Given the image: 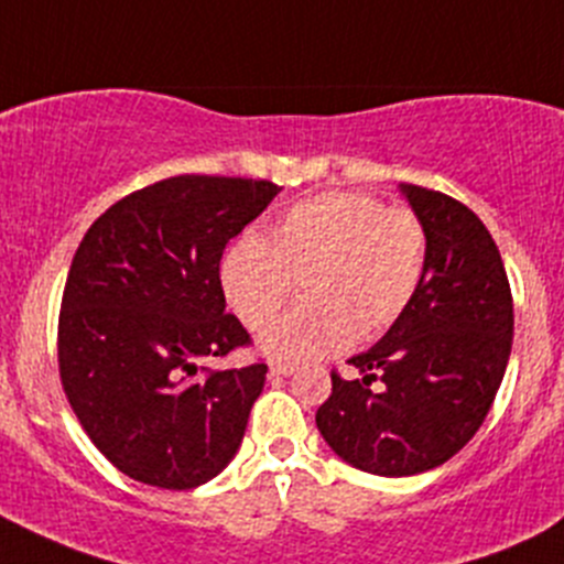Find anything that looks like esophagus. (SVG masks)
<instances>
[{
  "instance_id": "obj_1",
  "label": "esophagus",
  "mask_w": 564,
  "mask_h": 564,
  "mask_svg": "<svg viewBox=\"0 0 564 564\" xmlns=\"http://www.w3.org/2000/svg\"><path fill=\"white\" fill-rule=\"evenodd\" d=\"M294 373V366H289V362H272L270 366V377H292Z\"/></svg>"
}]
</instances>
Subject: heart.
Instances as JSON below:
<instances>
[{
  "mask_svg": "<svg viewBox=\"0 0 564 564\" xmlns=\"http://www.w3.org/2000/svg\"><path fill=\"white\" fill-rule=\"evenodd\" d=\"M425 267V229L412 209L366 193L292 204L267 237L242 231L220 259V286L248 329H264L297 292L303 305L261 335L278 362H311L377 338L409 308Z\"/></svg>",
  "mask_w": 564,
  "mask_h": 564,
  "instance_id": "1",
  "label": "heart"
}]
</instances>
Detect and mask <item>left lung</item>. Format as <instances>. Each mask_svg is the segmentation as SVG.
<instances>
[{
  "label": "left lung",
  "instance_id": "obj_1",
  "mask_svg": "<svg viewBox=\"0 0 564 564\" xmlns=\"http://www.w3.org/2000/svg\"><path fill=\"white\" fill-rule=\"evenodd\" d=\"M425 229L423 281L377 346L351 357L318 406L324 442L346 464L409 477L453 458L486 420L513 346V294L497 242L466 204L401 185ZM379 378L383 390H370Z\"/></svg>",
  "mask_w": 564,
  "mask_h": 564
}]
</instances>
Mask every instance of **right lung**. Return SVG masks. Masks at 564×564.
Returning a JSON list of instances; mask_svg holds the SVG:
<instances>
[{
	"label": "right lung",
	"instance_id": "1",
	"mask_svg": "<svg viewBox=\"0 0 564 564\" xmlns=\"http://www.w3.org/2000/svg\"><path fill=\"white\" fill-rule=\"evenodd\" d=\"M281 187L182 174L106 209L62 294L59 377L93 445L122 475L185 491L226 469L267 366H198L250 346L226 314L220 256Z\"/></svg>",
	"mask_w": 564,
	"mask_h": 564
}]
</instances>
